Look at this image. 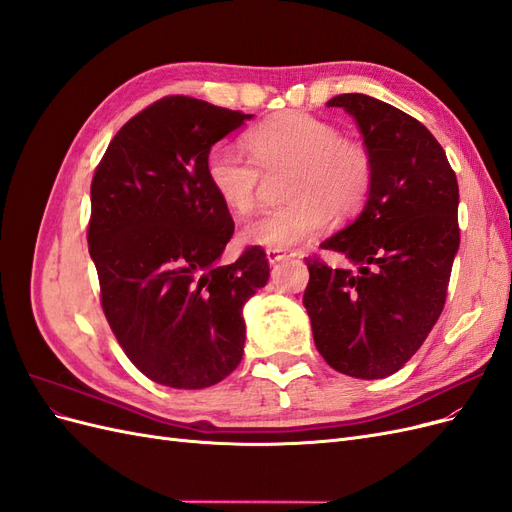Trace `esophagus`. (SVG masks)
<instances>
[{
    "label": "esophagus",
    "mask_w": 512,
    "mask_h": 512,
    "mask_svg": "<svg viewBox=\"0 0 512 512\" xmlns=\"http://www.w3.org/2000/svg\"><path fill=\"white\" fill-rule=\"evenodd\" d=\"M290 256H297V252H284V250H269L267 252V258H269V262L271 265H275V262H280V260H284V258H290Z\"/></svg>",
    "instance_id": "esophagus-1"
}]
</instances>
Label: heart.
<instances>
[{
    "label": "heart",
    "mask_w": 512,
    "mask_h": 512,
    "mask_svg": "<svg viewBox=\"0 0 512 512\" xmlns=\"http://www.w3.org/2000/svg\"><path fill=\"white\" fill-rule=\"evenodd\" d=\"M245 153L215 145L205 158L213 194L232 213H250L268 175H286V205L269 211L243 230L245 241L288 250L320 232L335 215H354L374 185V160L356 141L312 115L286 113L245 134Z\"/></svg>",
    "instance_id": "obj_1"
}]
</instances>
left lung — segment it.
<instances>
[{
  "instance_id": "left-lung-1",
  "label": "left lung",
  "mask_w": 512,
  "mask_h": 512,
  "mask_svg": "<svg viewBox=\"0 0 512 512\" xmlns=\"http://www.w3.org/2000/svg\"><path fill=\"white\" fill-rule=\"evenodd\" d=\"M374 160V185L350 226L322 241L348 267L305 258L303 305L318 352L339 374H395L438 322L459 250V188L446 153L421 121L365 94H342Z\"/></svg>"
}]
</instances>
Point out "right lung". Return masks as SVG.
Here are the masks:
<instances>
[{
  "label": "right lung",
  "instance_id": "obj_1",
  "mask_svg": "<svg viewBox=\"0 0 512 512\" xmlns=\"http://www.w3.org/2000/svg\"><path fill=\"white\" fill-rule=\"evenodd\" d=\"M252 117L162 98L115 134L91 181L104 316L128 359L170 389H207L237 369L243 305L269 280L256 245L220 265L235 222L205 175L209 149Z\"/></svg>",
  "mask_w": 512,
  "mask_h": 512
}]
</instances>
